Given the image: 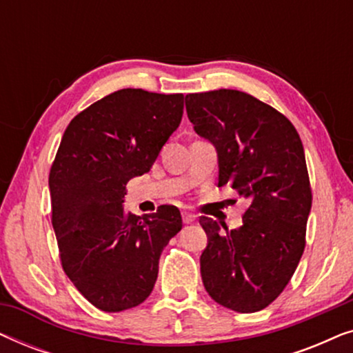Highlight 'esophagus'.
I'll return each mask as SVG.
<instances>
[{
  "mask_svg": "<svg viewBox=\"0 0 353 353\" xmlns=\"http://www.w3.org/2000/svg\"><path fill=\"white\" fill-rule=\"evenodd\" d=\"M181 216H183V221H185V223H192V221L196 220V215L192 214V212H183Z\"/></svg>",
  "mask_w": 353,
  "mask_h": 353,
  "instance_id": "1",
  "label": "esophagus"
}]
</instances>
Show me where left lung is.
<instances>
[{
    "label": "left lung",
    "instance_id": "left-lung-1",
    "mask_svg": "<svg viewBox=\"0 0 353 353\" xmlns=\"http://www.w3.org/2000/svg\"><path fill=\"white\" fill-rule=\"evenodd\" d=\"M185 103L194 132L216 149L219 186L230 183L249 201L236 230L199 219L209 238L202 283L220 305L259 312L288 286L305 249L312 190L301 137L281 112L243 91L192 93Z\"/></svg>",
    "mask_w": 353,
    "mask_h": 353
}]
</instances>
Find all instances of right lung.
<instances>
[{
	"label": "right lung",
	"mask_w": 353,
	"mask_h": 353,
	"mask_svg": "<svg viewBox=\"0 0 353 353\" xmlns=\"http://www.w3.org/2000/svg\"><path fill=\"white\" fill-rule=\"evenodd\" d=\"M181 93L125 88L70 120L50 172L62 268L103 312L139 305L152 292L159 259L181 230L175 205L137 216L123 210L127 183L151 170L183 115Z\"/></svg>",
	"instance_id": "1"
}]
</instances>
